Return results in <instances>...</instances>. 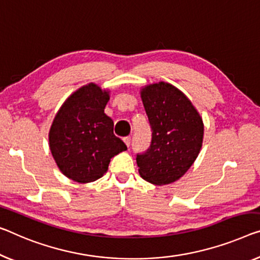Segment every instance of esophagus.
<instances>
[{"label":"esophagus","instance_id":"34e87169","mask_svg":"<svg viewBox=\"0 0 260 260\" xmlns=\"http://www.w3.org/2000/svg\"><path fill=\"white\" fill-rule=\"evenodd\" d=\"M123 142L126 143V146H127V147H129V145H131V137H126V138H123Z\"/></svg>","mask_w":260,"mask_h":260}]
</instances>
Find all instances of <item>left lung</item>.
Masks as SVG:
<instances>
[{
    "label": "left lung",
    "instance_id": "8db88e82",
    "mask_svg": "<svg viewBox=\"0 0 260 260\" xmlns=\"http://www.w3.org/2000/svg\"><path fill=\"white\" fill-rule=\"evenodd\" d=\"M141 100L152 127V143L138 155L139 174L152 184L180 180L202 148L204 123L187 95L169 83L141 87Z\"/></svg>",
    "mask_w": 260,
    "mask_h": 260
}]
</instances>
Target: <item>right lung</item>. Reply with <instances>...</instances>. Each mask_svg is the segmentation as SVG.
Listing matches in <instances>:
<instances>
[{"label": "right lung", "instance_id": "obj_1", "mask_svg": "<svg viewBox=\"0 0 260 260\" xmlns=\"http://www.w3.org/2000/svg\"><path fill=\"white\" fill-rule=\"evenodd\" d=\"M110 90L90 83L70 94L49 131V147L68 179L90 183L104 176L111 158L127 149L105 114Z\"/></svg>", "mask_w": 260, "mask_h": 260}]
</instances>
